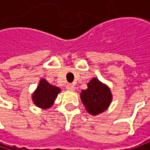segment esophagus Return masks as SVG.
<instances>
[{
    "instance_id": "esophagus-1",
    "label": "esophagus",
    "mask_w": 150,
    "mask_h": 150,
    "mask_svg": "<svg viewBox=\"0 0 150 150\" xmlns=\"http://www.w3.org/2000/svg\"><path fill=\"white\" fill-rule=\"evenodd\" d=\"M66 88L68 91H74L75 90V86L73 84H67Z\"/></svg>"
}]
</instances>
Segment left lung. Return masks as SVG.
Listing matches in <instances>:
<instances>
[{"label": "left lung", "instance_id": "left-lung-1", "mask_svg": "<svg viewBox=\"0 0 150 150\" xmlns=\"http://www.w3.org/2000/svg\"><path fill=\"white\" fill-rule=\"evenodd\" d=\"M87 85L88 88L82 90L80 94L86 110L92 115H98L106 111L112 102L110 88L96 78H92Z\"/></svg>", "mask_w": 150, "mask_h": 150}]
</instances>
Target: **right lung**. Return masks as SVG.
Masks as SVG:
<instances>
[{
  "instance_id": "right-lung-1",
  "label": "right lung",
  "mask_w": 150,
  "mask_h": 150,
  "mask_svg": "<svg viewBox=\"0 0 150 150\" xmlns=\"http://www.w3.org/2000/svg\"><path fill=\"white\" fill-rule=\"evenodd\" d=\"M60 92L59 88L51 85L46 79L42 78L40 80L37 89L32 93V101L38 108L47 109L53 105L55 99Z\"/></svg>"
}]
</instances>
